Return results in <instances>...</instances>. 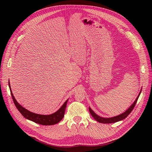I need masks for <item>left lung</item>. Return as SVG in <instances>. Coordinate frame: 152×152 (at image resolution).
Instances as JSON below:
<instances>
[{
  "label": "left lung",
  "instance_id": "obj_1",
  "mask_svg": "<svg viewBox=\"0 0 152 152\" xmlns=\"http://www.w3.org/2000/svg\"><path fill=\"white\" fill-rule=\"evenodd\" d=\"M141 92V91H140V93L138 96H137V98L136 99L135 102H134V103H133V104L131 106V107H130L125 112H124L123 113H122V114H121V115H118V116L114 117H111V118H103V117H101L97 115H96V114L93 111V110H91V108H89V110L90 113H91V115L93 116V117L95 119V120H96V121H98V122H99V123H103V124H110V123H114V122H118V121H122V120H123V119L126 118L129 115V114L131 113V112L132 111V110L134 109V107H135V104H136L137 101V99H138V98H139V96H140V95Z\"/></svg>",
  "mask_w": 152,
  "mask_h": 152
}]
</instances>
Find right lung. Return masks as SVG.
Segmentation results:
<instances>
[{
	"label": "right lung",
	"mask_w": 152,
	"mask_h": 152,
	"mask_svg": "<svg viewBox=\"0 0 152 152\" xmlns=\"http://www.w3.org/2000/svg\"><path fill=\"white\" fill-rule=\"evenodd\" d=\"M9 86H10V88L11 94L12 96L13 102L15 103L16 107L18 110H19V112L21 113L22 115L26 119H28V120L33 121L37 124H41V125H44V126L54 125V124L58 123L59 122H60L62 120V118L64 117V115H65V112L68 99L65 103H64V104L62 105V107L59 108L56 112H55L51 115H45L37 114V113H32L28 111V110H27L26 109L23 107L22 106H21L19 103H18L12 93L10 81H9Z\"/></svg>",
	"instance_id": "1"
}]
</instances>
